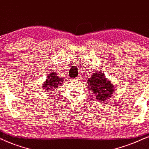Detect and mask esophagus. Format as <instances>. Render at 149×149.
<instances>
[{"label": "esophagus", "mask_w": 149, "mask_h": 149, "mask_svg": "<svg viewBox=\"0 0 149 149\" xmlns=\"http://www.w3.org/2000/svg\"><path fill=\"white\" fill-rule=\"evenodd\" d=\"M80 79H81V76H78L76 78V80H80Z\"/></svg>", "instance_id": "1"}]
</instances>
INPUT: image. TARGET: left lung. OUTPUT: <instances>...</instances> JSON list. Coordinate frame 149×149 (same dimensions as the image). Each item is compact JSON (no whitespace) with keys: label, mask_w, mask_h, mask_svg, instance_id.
<instances>
[{"label":"left lung","mask_w":149,"mask_h":149,"mask_svg":"<svg viewBox=\"0 0 149 149\" xmlns=\"http://www.w3.org/2000/svg\"><path fill=\"white\" fill-rule=\"evenodd\" d=\"M88 90L99 102H104L111 98L115 90V85L102 72L93 73L87 80Z\"/></svg>","instance_id":"1"}]
</instances>
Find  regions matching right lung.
<instances>
[{"label":"right lung","instance_id":"1","mask_svg":"<svg viewBox=\"0 0 149 149\" xmlns=\"http://www.w3.org/2000/svg\"><path fill=\"white\" fill-rule=\"evenodd\" d=\"M63 83H65L64 78H60L57 73L54 71L49 73L47 77L46 78V80L43 82L42 87L45 90H47L52 93V91H54V88L62 86Z\"/></svg>","mask_w":149,"mask_h":149}]
</instances>
